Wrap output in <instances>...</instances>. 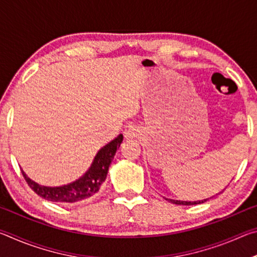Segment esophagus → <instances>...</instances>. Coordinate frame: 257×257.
<instances>
[{
    "mask_svg": "<svg viewBox=\"0 0 257 257\" xmlns=\"http://www.w3.org/2000/svg\"><path fill=\"white\" fill-rule=\"evenodd\" d=\"M138 134H139L138 127H137L136 124H134V123H130V124H128L127 127H125V128H124V130H123V135H124V137L127 138V139L137 137V136H138Z\"/></svg>",
    "mask_w": 257,
    "mask_h": 257,
    "instance_id": "1",
    "label": "esophagus"
}]
</instances>
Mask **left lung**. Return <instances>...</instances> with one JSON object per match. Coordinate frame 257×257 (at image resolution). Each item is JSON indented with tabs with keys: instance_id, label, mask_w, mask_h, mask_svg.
<instances>
[{
	"instance_id": "1",
	"label": "left lung",
	"mask_w": 257,
	"mask_h": 257,
	"mask_svg": "<svg viewBox=\"0 0 257 257\" xmlns=\"http://www.w3.org/2000/svg\"><path fill=\"white\" fill-rule=\"evenodd\" d=\"M167 201L171 202L173 204H177V205H196V204H201V203H204L206 202L208 198L206 199H203V201H195V202H187V201H177V199H170V198H165Z\"/></svg>"
}]
</instances>
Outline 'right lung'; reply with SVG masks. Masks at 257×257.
I'll return each instance as SVG.
<instances>
[{
  "mask_svg": "<svg viewBox=\"0 0 257 257\" xmlns=\"http://www.w3.org/2000/svg\"><path fill=\"white\" fill-rule=\"evenodd\" d=\"M122 141L123 136L120 134L108 144L103 146L95 155L88 170L79 179L72 181L70 184L59 187L42 186L27 177L24 170H21V172H23L25 180L27 181L30 188L44 199L55 203L79 202L93 196L101 188L104 180L106 179L108 168H110L112 160L114 158L115 152L120 147Z\"/></svg>",
  "mask_w": 257,
  "mask_h": 257,
  "instance_id": "add662e5",
  "label": "right lung"
}]
</instances>
